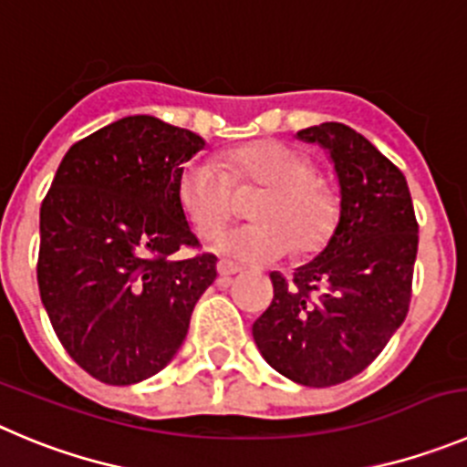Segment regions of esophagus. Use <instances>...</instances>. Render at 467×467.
<instances>
[{"mask_svg":"<svg viewBox=\"0 0 467 467\" xmlns=\"http://www.w3.org/2000/svg\"><path fill=\"white\" fill-rule=\"evenodd\" d=\"M216 269H219L221 278H230V276H234V274L242 272V267H239V265L228 263V260H221V263L216 265Z\"/></svg>","mask_w":467,"mask_h":467,"instance_id":"1","label":"esophagus"}]
</instances>
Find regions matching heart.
Masks as SVG:
<instances>
[{"instance_id":"heart-1","label":"heart","mask_w":467,"mask_h":467,"mask_svg":"<svg viewBox=\"0 0 467 467\" xmlns=\"http://www.w3.org/2000/svg\"><path fill=\"white\" fill-rule=\"evenodd\" d=\"M223 168L228 174L212 161H191L177 177L180 207L200 237H213L237 209L230 181L237 189H265L251 207L258 223L221 234L213 244L221 255L269 265L285 258L293 244L299 254H313L329 239L338 202L306 156L281 142H251L225 151Z\"/></svg>"}]
</instances>
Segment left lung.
<instances>
[{"instance_id": "8db88e82", "label": "left lung", "mask_w": 467, "mask_h": 467, "mask_svg": "<svg viewBox=\"0 0 467 467\" xmlns=\"http://www.w3.org/2000/svg\"><path fill=\"white\" fill-rule=\"evenodd\" d=\"M297 138L332 161L338 223L293 276L269 274L274 299L254 322V338L287 380L332 387L364 371L403 325L420 228L403 172L364 135L325 121Z\"/></svg>"}]
</instances>
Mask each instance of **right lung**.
I'll return each instance as SVG.
<instances>
[{
    "instance_id": "obj_1",
    "label": "right lung",
    "mask_w": 467,
    "mask_h": 467,
    "mask_svg": "<svg viewBox=\"0 0 467 467\" xmlns=\"http://www.w3.org/2000/svg\"><path fill=\"white\" fill-rule=\"evenodd\" d=\"M204 150L193 130L133 115L76 142L41 204L38 290L57 337L106 385L163 371L216 278L177 200V177Z\"/></svg>"
}]
</instances>
